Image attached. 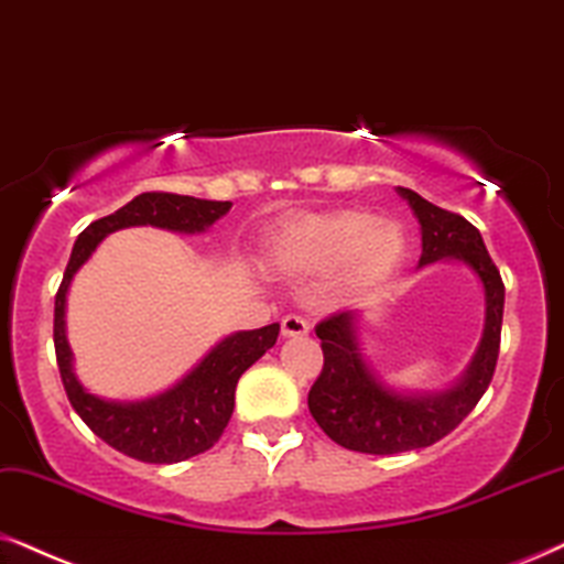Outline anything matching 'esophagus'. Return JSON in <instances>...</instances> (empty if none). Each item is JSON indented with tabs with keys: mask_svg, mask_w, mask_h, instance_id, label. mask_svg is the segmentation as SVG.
Here are the masks:
<instances>
[{
	"mask_svg": "<svg viewBox=\"0 0 564 564\" xmlns=\"http://www.w3.org/2000/svg\"><path fill=\"white\" fill-rule=\"evenodd\" d=\"M281 333L283 338H302V335L310 333V323L299 315H286L281 319Z\"/></svg>",
	"mask_w": 564,
	"mask_h": 564,
	"instance_id": "obj_1",
	"label": "esophagus"
}]
</instances>
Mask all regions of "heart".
<instances>
[{
    "mask_svg": "<svg viewBox=\"0 0 564 564\" xmlns=\"http://www.w3.org/2000/svg\"><path fill=\"white\" fill-rule=\"evenodd\" d=\"M403 258V229L372 210H338L294 224L273 245L281 268L327 273L351 260V278L359 283L384 281Z\"/></svg>",
    "mask_w": 564,
    "mask_h": 564,
    "instance_id": "obj_1",
    "label": "heart"
}]
</instances>
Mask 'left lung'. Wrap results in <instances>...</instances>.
<instances>
[{"label": "left lung", "instance_id": "8db88e82", "mask_svg": "<svg viewBox=\"0 0 564 564\" xmlns=\"http://www.w3.org/2000/svg\"><path fill=\"white\" fill-rule=\"evenodd\" d=\"M422 226L419 265L458 260L484 286V333L471 365L453 388L440 393H401L384 384L365 359L356 335V310H340L315 327L325 365L312 384L310 413L340 447L369 455H395L430 447L451 434L487 393L500 356L505 283L479 229L458 213L442 210L413 189L398 187Z\"/></svg>", "mask_w": 564, "mask_h": 564}]
</instances>
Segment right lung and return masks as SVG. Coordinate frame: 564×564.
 Returning <instances> with one entry per match:
<instances>
[{
    "label": "right lung",
    "mask_w": 564,
    "mask_h": 564,
    "mask_svg": "<svg viewBox=\"0 0 564 564\" xmlns=\"http://www.w3.org/2000/svg\"><path fill=\"white\" fill-rule=\"evenodd\" d=\"M231 203L197 199L171 192H142L111 216L93 220L77 237L62 286L54 299V348L62 384L77 416L90 426L113 451L142 463H180L216 445L234 413V393L239 377L273 348L281 325H265L258 330H241L224 338L192 372L169 388L166 393L145 401H106L83 388L73 372V351L64 330L67 291L77 270L96 252L104 237L130 229V226H155V229L199 234L226 216Z\"/></svg>",
    "instance_id": "right-lung-1"
}]
</instances>
